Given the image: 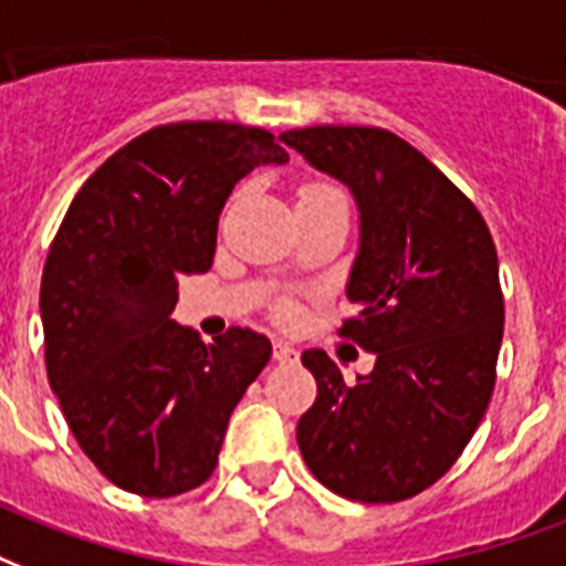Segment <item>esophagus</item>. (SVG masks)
Listing matches in <instances>:
<instances>
[{"mask_svg": "<svg viewBox=\"0 0 566 566\" xmlns=\"http://www.w3.org/2000/svg\"><path fill=\"white\" fill-rule=\"evenodd\" d=\"M274 360L277 363H297V352L289 343H274Z\"/></svg>", "mask_w": 566, "mask_h": 566, "instance_id": "esophagus-1", "label": "esophagus"}]
</instances>
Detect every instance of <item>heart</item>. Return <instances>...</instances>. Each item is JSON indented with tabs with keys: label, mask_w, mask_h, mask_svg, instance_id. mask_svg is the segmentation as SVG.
I'll return each mask as SVG.
<instances>
[{
	"label": "heart",
	"mask_w": 566,
	"mask_h": 566,
	"mask_svg": "<svg viewBox=\"0 0 566 566\" xmlns=\"http://www.w3.org/2000/svg\"><path fill=\"white\" fill-rule=\"evenodd\" d=\"M324 195H343V191H339V188H336V186H327V182H310V186L301 188V197H324ZM301 197H297V200H301ZM283 313L292 315V313H295V310H292V306H286Z\"/></svg>",
	"instance_id": "b5f03b06"
}]
</instances>
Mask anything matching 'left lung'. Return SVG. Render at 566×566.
Returning <instances> with one entry per match:
<instances>
[{
	"instance_id": "8db88e82",
	"label": "left lung",
	"mask_w": 566,
	"mask_h": 566,
	"mask_svg": "<svg viewBox=\"0 0 566 566\" xmlns=\"http://www.w3.org/2000/svg\"><path fill=\"white\" fill-rule=\"evenodd\" d=\"M280 138L357 200V313L339 336L378 357L348 384L322 348L301 354L318 396L297 446L333 493L405 502L451 470L488 413L505 327L496 244L470 197L389 129L306 126Z\"/></svg>"
}]
</instances>
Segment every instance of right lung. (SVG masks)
<instances>
[{"mask_svg": "<svg viewBox=\"0 0 566 566\" xmlns=\"http://www.w3.org/2000/svg\"><path fill=\"white\" fill-rule=\"evenodd\" d=\"M289 153L260 126L182 120L147 129L73 197L41 280L46 375L96 470L168 499L214 472L227 422L271 360L256 331L206 345L179 327L182 274L212 269L235 182Z\"/></svg>", "mask_w": 566, "mask_h": 566, "instance_id": "1", "label": "right lung"}]
</instances>
